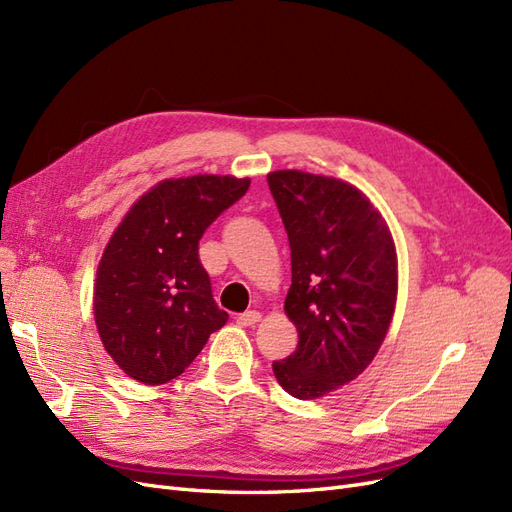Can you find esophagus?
<instances>
[{
    "label": "esophagus",
    "mask_w": 512,
    "mask_h": 512,
    "mask_svg": "<svg viewBox=\"0 0 512 512\" xmlns=\"http://www.w3.org/2000/svg\"><path fill=\"white\" fill-rule=\"evenodd\" d=\"M237 322L241 327H254V324L260 322V312H256V309H252V312H243L237 316Z\"/></svg>",
    "instance_id": "obj_1"
}]
</instances>
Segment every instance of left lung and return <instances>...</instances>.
<instances>
[{
  "instance_id": "obj_1",
  "label": "left lung",
  "mask_w": 512,
  "mask_h": 512,
  "mask_svg": "<svg viewBox=\"0 0 512 512\" xmlns=\"http://www.w3.org/2000/svg\"><path fill=\"white\" fill-rule=\"evenodd\" d=\"M267 181L290 243L284 309L299 331L273 374L292 397L316 399L363 374L384 342L397 301L395 243L369 198L342 179L275 170Z\"/></svg>"
}]
</instances>
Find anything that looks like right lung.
<instances>
[{"mask_svg": "<svg viewBox=\"0 0 512 512\" xmlns=\"http://www.w3.org/2000/svg\"><path fill=\"white\" fill-rule=\"evenodd\" d=\"M250 188V179H166L136 200L113 232L94 288L106 352L143 384L181 376L228 314L211 294L198 241Z\"/></svg>", "mask_w": 512, "mask_h": 512, "instance_id": "1", "label": "right lung"}]
</instances>
